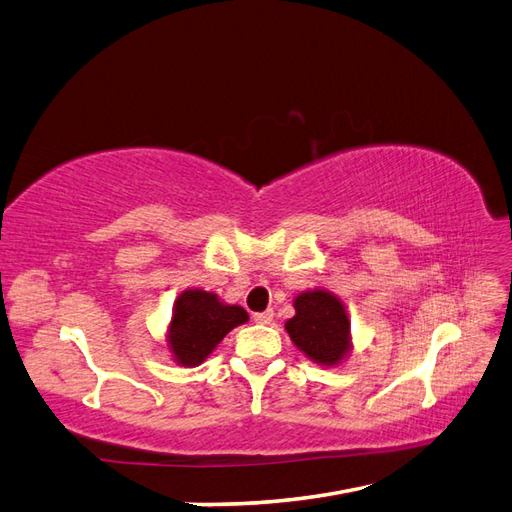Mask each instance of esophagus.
I'll return each instance as SVG.
<instances>
[{
	"label": "esophagus",
	"mask_w": 512,
	"mask_h": 512,
	"mask_svg": "<svg viewBox=\"0 0 512 512\" xmlns=\"http://www.w3.org/2000/svg\"><path fill=\"white\" fill-rule=\"evenodd\" d=\"M254 322H258V324H271L273 322V309H267V312L254 314Z\"/></svg>",
	"instance_id": "esophagus-1"
}]
</instances>
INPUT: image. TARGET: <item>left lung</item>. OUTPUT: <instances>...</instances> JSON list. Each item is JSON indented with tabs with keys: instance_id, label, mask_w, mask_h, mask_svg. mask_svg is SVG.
Listing matches in <instances>:
<instances>
[{
	"instance_id": "1",
	"label": "left lung",
	"mask_w": 512,
	"mask_h": 512,
	"mask_svg": "<svg viewBox=\"0 0 512 512\" xmlns=\"http://www.w3.org/2000/svg\"><path fill=\"white\" fill-rule=\"evenodd\" d=\"M294 312L286 322L294 346L318 365L342 363L352 348L344 303L329 290H307L294 299Z\"/></svg>"
}]
</instances>
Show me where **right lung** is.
Listing matches in <instances>:
<instances>
[{"instance_id":"right-lung-1","label":"right lung","mask_w":512,"mask_h":512,"mask_svg":"<svg viewBox=\"0 0 512 512\" xmlns=\"http://www.w3.org/2000/svg\"><path fill=\"white\" fill-rule=\"evenodd\" d=\"M239 305H224L218 294L205 290H183L173 307L168 327V348L183 367H196L218 346L226 333L247 322Z\"/></svg>"}]
</instances>
